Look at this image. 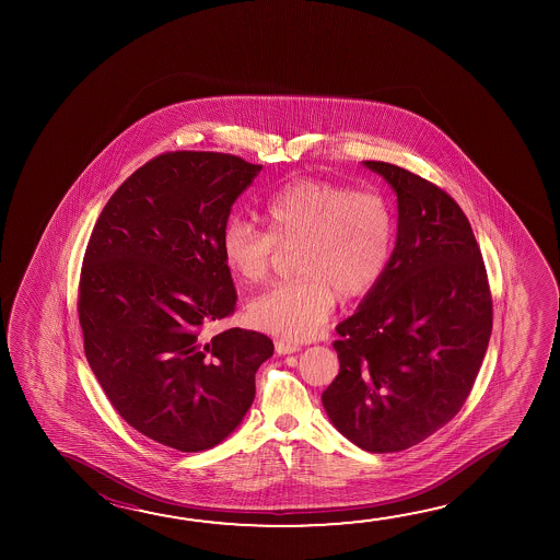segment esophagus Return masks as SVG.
I'll return each mask as SVG.
<instances>
[{
  "label": "esophagus",
  "instance_id": "1",
  "mask_svg": "<svg viewBox=\"0 0 560 560\" xmlns=\"http://www.w3.org/2000/svg\"><path fill=\"white\" fill-rule=\"evenodd\" d=\"M276 349L279 355H289V353H294V351H299L301 346L299 343H294V341H287V339H277Z\"/></svg>",
  "mask_w": 560,
  "mask_h": 560
}]
</instances>
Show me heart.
Here are the masks:
<instances>
[{"mask_svg": "<svg viewBox=\"0 0 560 560\" xmlns=\"http://www.w3.org/2000/svg\"><path fill=\"white\" fill-rule=\"evenodd\" d=\"M267 230L232 219L222 229L221 254L232 276L261 283L279 249H296L299 279L277 283L249 303L252 324L291 339L316 334L336 294L351 301L385 276L396 246V217L381 192L324 179H296L267 201Z\"/></svg>", "mask_w": 560, "mask_h": 560, "instance_id": "obj_1", "label": "heart"}]
</instances>
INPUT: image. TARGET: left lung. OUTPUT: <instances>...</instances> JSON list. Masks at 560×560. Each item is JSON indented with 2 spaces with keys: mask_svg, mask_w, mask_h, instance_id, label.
<instances>
[{
  "mask_svg": "<svg viewBox=\"0 0 560 560\" xmlns=\"http://www.w3.org/2000/svg\"><path fill=\"white\" fill-rule=\"evenodd\" d=\"M398 197L390 266L334 341L339 373L322 393L331 423L371 453L418 445L467 400L492 331L485 259L450 192L365 162Z\"/></svg>",
  "mask_w": 560,
  "mask_h": 560,
  "instance_id": "1",
  "label": "left lung"
}]
</instances>
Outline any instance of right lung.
Returning a JSON list of instances; mask_svg holds the SVG:
<instances>
[{
  "mask_svg": "<svg viewBox=\"0 0 560 560\" xmlns=\"http://www.w3.org/2000/svg\"><path fill=\"white\" fill-rule=\"evenodd\" d=\"M259 172L222 152H164L113 192L85 248L88 363L120 418L172 450H209L236 430L273 355L259 331L205 334L236 306L222 229Z\"/></svg>",
  "mask_w": 560,
  "mask_h": 560,
  "instance_id": "1",
  "label": "right lung"
}]
</instances>
